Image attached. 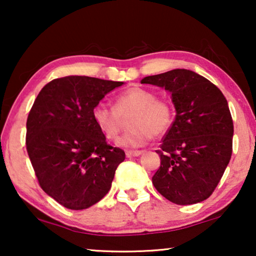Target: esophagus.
Returning a JSON list of instances; mask_svg holds the SVG:
<instances>
[{
    "label": "esophagus",
    "mask_w": 256,
    "mask_h": 256,
    "mask_svg": "<svg viewBox=\"0 0 256 256\" xmlns=\"http://www.w3.org/2000/svg\"><path fill=\"white\" fill-rule=\"evenodd\" d=\"M142 152V150H128V152H126V156H127L128 158H130V157L140 156Z\"/></svg>",
    "instance_id": "1"
}]
</instances>
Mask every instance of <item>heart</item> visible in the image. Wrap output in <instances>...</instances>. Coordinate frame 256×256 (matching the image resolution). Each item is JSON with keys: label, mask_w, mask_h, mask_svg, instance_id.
Returning <instances> with one entry per match:
<instances>
[{"label": "heart", "mask_w": 256, "mask_h": 256, "mask_svg": "<svg viewBox=\"0 0 256 256\" xmlns=\"http://www.w3.org/2000/svg\"><path fill=\"white\" fill-rule=\"evenodd\" d=\"M129 118L132 129L118 140L122 146H142L152 136L168 132L174 122V107L170 101L158 99L152 90L134 86L115 96L114 107L98 104L92 110L94 124L107 140H114L124 126V118Z\"/></svg>", "instance_id": "b5f03b06"}]
</instances>
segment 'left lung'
<instances>
[{
	"label": "left lung",
	"instance_id": "8db88e82",
	"mask_svg": "<svg viewBox=\"0 0 256 256\" xmlns=\"http://www.w3.org/2000/svg\"><path fill=\"white\" fill-rule=\"evenodd\" d=\"M142 84L164 87L176 118L164 135L160 169L152 184L168 200L190 205L208 199L222 180L233 149V120L218 87L190 70L146 76Z\"/></svg>",
	"mask_w": 256,
	"mask_h": 256
}]
</instances>
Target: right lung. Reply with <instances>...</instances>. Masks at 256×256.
<instances>
[{
    "instance_id": "1",
    "label": "right lung",
    "mask_w": 256,
    "mask_h": 256,
    "mask_svg": "<svg viewBox=\"0 0 256 256\" xmlns=\"http://www.w3.org/2000/svg\"><path fill=\"white\" fill-rule=\"evenodd\" d=\"M121 82L70 76L48 82L26 120V146L40 186L70 210H84L108 194L126 158L108 144L92 110Z\"/></svg>"
}]
</instances>
